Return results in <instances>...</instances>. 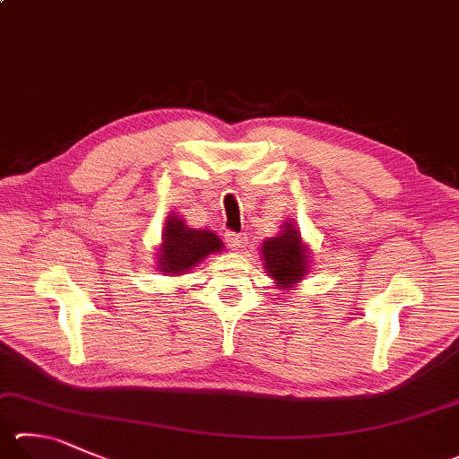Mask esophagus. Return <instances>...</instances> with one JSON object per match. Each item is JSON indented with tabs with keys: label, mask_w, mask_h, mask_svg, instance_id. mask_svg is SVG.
<instances>
[{
	"label": "esophagus",
	"mask_w": 459,
	"mask_h": 459,
	"mask_svg": "<svg viewBox=\"0 0 459 459\" xmlns=\"http://www.w3.org/2000/svg\"><path fill=\"white\" fill-rule=\"evenodd\" d=\"M224 243L230 248V251H243L247 245V237L240 235V232H224Z\"/></svg>",
	"instance_id": "1"
}]
</instances>
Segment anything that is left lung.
Wrapping results in <instances>:
<instances>
[{"label": "left lung", "instance_id": "8db88e82", "mask_svg": "<svg viewBox=\"0 0 459 459\" xmlns=\"http://www.w3.org/2000/svg\"><path fill=\"white\" fill-rule=\"evenodd\" d=\"M263 258L269 277L279 281L282 289L301 281L307 273V251L301 245L299 230L290 224H285V230H281L279 237L266 240L263 245Z\"/></svg>", "mask_w": 459, "mask_h": 459}]
</instances>
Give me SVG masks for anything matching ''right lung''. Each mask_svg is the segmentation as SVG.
<instances>
[{
    "instance_id": "obj_1",
    "label": "right lung",
    "mask_w": 459,
    "mask_h": 459,
    "mask_svg": "<svg viewBox=\"0 0 459 459\" xmlns=\"http://www.w3.org/2000/svg\"><path fill=\"white\" fill-rule=\"evenodd\" d=\"M221 248L222 243L214 232L188 229L180 216H170L162 230V255L158 266L162 273L182 274L206 255L219 253Z\"/></svg>"
}]
</instances>
